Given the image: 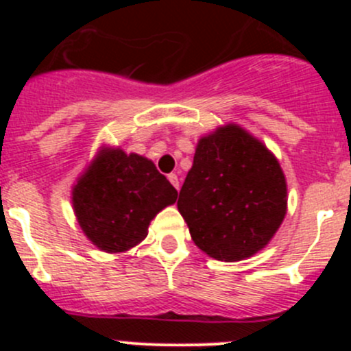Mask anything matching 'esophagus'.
<instances>
[{"instance_id": "obj_1", "label": "esophagus", "mask_w": 351, "mask_h": 351, "mask_svg": "<svg viewBox=\"0 0 351 351\" xmlns=\"http://www.w3.org/2000/svg\"><path fill=\"white\" fill-rule=\"evenodd\" d=\"M168 180L173 183V186H175L176 190H180V180H178V176L175 175V173H171V175H168Z\"/></svg>"}]
</instances>
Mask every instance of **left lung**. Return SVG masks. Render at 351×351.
<instances>
[{"mask_svg":"<svg viewBox=\"0 0 351 351\" xmlns=\"http://www.w3.org/2000/svg\"><path fill=\"white\" fill-rule=\"evenodd\" d=\"M178 210L193 243L208 256L244 260L267 246L284 221V171L241 127H221L198 143Z\"/></svg>","mask_w":351,"mask_h":351,"instance_id":"8db88e82","label":"left lung"}]
</instances>
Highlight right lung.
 Returning a JSON list of instances; mask_svg holds the SVG:
<instances>
[{
	"instance_id": "right-lung-1",
	"label": "right lung",
	"mask_w": 351,
	"mask_h": 351,
	"mask_svg": "<svg viewBox=\"0 0 351 351\" xmlns=\"http://www.w3.org/2000/svg\"><path fill=\"white\" fill-rule=\"evenodd\" d=\"M178 192L139 154L104 149L73 189L77 222L91 243L120 253L147 236L154 215L175 204Z\"/></svg>"
}]
</instances>
